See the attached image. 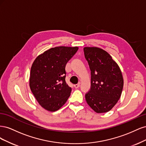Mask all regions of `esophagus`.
Wrapping results in <instances>:
<instances>
[{"instance_id":"obj_1","label":"esophagus","mask_w":146,"mask_h":146,"mask_svg":"<svg viewBox=\"0 0 146 146\" xmlns=\"http://www.w3.org/2000/svg\"><path fill=\"white\" fill-rule=\"evenodd\" d=\"M74 87L75 88H78L80 87V83H78V84H76V85H74Z\"/></svg>"}]
</instances>
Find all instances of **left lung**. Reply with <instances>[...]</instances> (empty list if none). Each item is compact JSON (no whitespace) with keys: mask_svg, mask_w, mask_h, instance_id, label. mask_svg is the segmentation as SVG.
Returning a JSON list of instances; mask_svg holds the SVG:
<instances>
[{"mask_svg":"<svg viewBox=\"0 0 146 146\" xmlns=\"http://www.w3.org/2000/svg\"><path fill=\"white\" fill-rule=\"evenodd\" d=\"M83 50L91 70V88L85 94L86 102L96 113L108 112L121 96L123 80L121 69L102 48L86 47Z\"/></svg>","mask_w":146,"mask_h":146,"instance_id":"1","label":"left lung"}]
</instances>
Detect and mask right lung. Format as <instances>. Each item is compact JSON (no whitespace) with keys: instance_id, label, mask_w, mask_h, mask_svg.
<instances>
[{"instance_id":"add662e5","label":"right lung","mask_w":146,"mask_h":146,"mask_svg":"<svg viewBox=\"0 0 146 146\" xmlns=\"http://www.w3.org/2000/svg\"><path fill=\"white\" fill-rule=\"evenodd\" d=\"M78 47H56L39 55L30 70V87L42 107L55 111L66 102L72 89L66 82V65Z\"/></svg>"}]
</instances>
